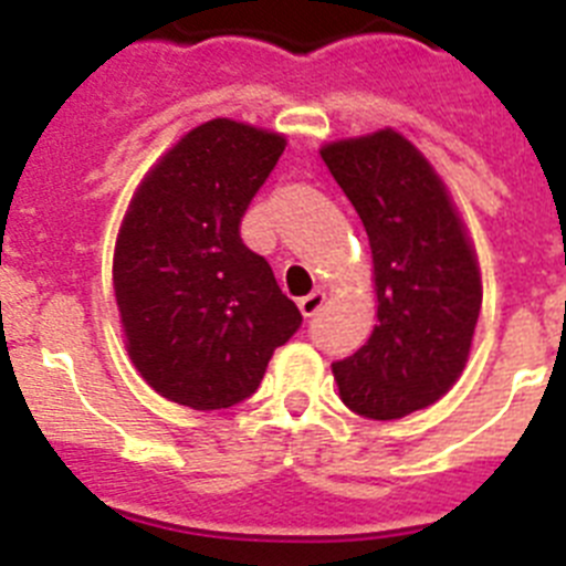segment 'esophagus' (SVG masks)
I'll use <instances>...</instances> for the list:
<instances>
[{"instance_id":"1","label":"esophagus","mask_w":566,"mask_h":566,"mask_svg":"<svg viewBox=\"0 0 566 566\" xmlns=\"http://www.w3.org/2000/svg\"><path fill=\"white\" fill-rule=\"evenodd\" d=\"M323 303H326V292H312V294H306V297H300L297 300V306H300V312H303V317H314V314L319 312V308H323Z\"/></svg>"}]
</instances>
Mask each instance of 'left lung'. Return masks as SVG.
<instances>
[{
  "mask_svg": "<svg viewBox=\"0 0 566 566\" xmlns=\"http://www.w3.org/2000/svg\"><path fill=\"white\" fill-rule=\"evenodd\" d=\"M354 203L374 258L377 326L332 363L339 397L368 419H402L448 394L482 308L476 254L444 184L394 129L319 149Z\"/></svg>",
  "mask_w": 566,
  "mask_h": 566,
  "instance_id": "left-lung-1",
  "label": "left lung"
}]
</instances>
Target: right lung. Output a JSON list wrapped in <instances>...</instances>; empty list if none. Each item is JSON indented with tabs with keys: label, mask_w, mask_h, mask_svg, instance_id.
<instances>
[{
	"label": "right lung",
	"mask_w": 566,
	"mask_h": 566,
	"mask_svg": "<svg viewBox=\"0 0 566 566\" xmlns=\"http://www.w3.org/2000/svg\"><path fill=\"white\" fill-rule=\"evenodd\" d=\"M283 135L214 118L175 144L135 192L113 286L127 352L161 397L221 411L258 391L303 314L240 218L283 155Z\"/></svg>",
	"instance_id": "1"
}]
</instances>
